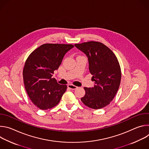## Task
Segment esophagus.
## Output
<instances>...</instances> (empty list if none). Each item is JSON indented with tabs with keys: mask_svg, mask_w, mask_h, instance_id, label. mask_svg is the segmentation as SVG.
<instances>
[{
	"mask_svg": "<svg viewBox=\"0 0 149 149\" xmlns=\"http://www.w3.org/2000/svg\"><path fill=\"white\" fill-rule=\"evenodd\" d=\"M68 88L72 90H75L76 88H77V87L74 86V85H72V84H69V85H68Z\"/></svg>",
	"mask_w": 149,
	"mask_h": 149,
	"instance_id": "esophagus-1",
	"label": "esophagus"
}]
</instances>
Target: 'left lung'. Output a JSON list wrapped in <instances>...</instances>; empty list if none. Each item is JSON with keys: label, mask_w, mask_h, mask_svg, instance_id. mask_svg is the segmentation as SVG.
I'll use <instances>...</instances> for the list:
<instances>
[{"label": "left lung", "mask_w": 149, "mask_h": 149, "mask_svg": "<svg viewBox=\"0 0 149 149\" xmlns=\"http://www.w3.org/2000/svg\"><path fill=\"white\" fill-rule=\"evenodd\" d=\"M75 46L88 57L91 79L95 83L94 87L84 88L86 94L81 100L91 109H102L110 103L119 88L121 72L118 61L101 42L90 41Z\"/></svg>", "instance_id": "1"}]
</instances>
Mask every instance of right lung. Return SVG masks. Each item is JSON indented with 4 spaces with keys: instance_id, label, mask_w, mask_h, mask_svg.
<instances>
[{
    "instance_id": "add662e5",
    "label": "right lung",
    "mask_w": 149,
    "mask_h": 149,
    "mask_svg": "<svg viewBox=\"0 0 149 149\" xmlns=\"http://www.w3.org/2000/svg\"><path fill=\"white\" fill-rule=\"evenodd\" d=\"M74 47L71 44H45L35 49L27 58L23 70L26 93L40 110L56 106L66 91V85H60L54 78L65 54Z\"/></svg>"
}]
</instances>
